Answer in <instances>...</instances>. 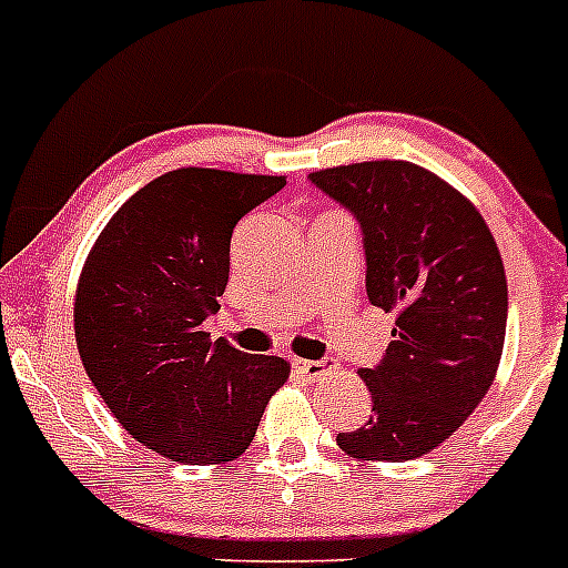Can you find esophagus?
I'll list each match as a JSON object with an SVG mask.
<instances>
[{
    "instance_id": "34e87169",
    "label": "esophagus",
    "mask_w": 568,
    "mask_h": 568,
    "mask_svg": "<svg viewBox=\"0 0 568 568\" xmlns=\"http://www.w3.org/2000/svg\"><path fill=\"white\" fill-rule=\"evenodd\" d=\"M295 369L307 375V378L321 381V378H327V375H333L338 366H335L329 358H318V361H295Z\"/></svg>"
}]
</instances>
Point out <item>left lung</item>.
<instances>
[{"mask_svg":"<svg viewBox=\"0 0 568 568\" xmlns=\"http://www.w3.org/2000/svg\"><path fill=\"white\" fill-rule=\"evenodd\" d=\"M361 227L369 304L395 313L381 361L358 369L373 415L338 433L364 460L433 453L489 393L506 338V273L484 215L438 175L409 162L310 173Z\"/></svg>","mask_w":568,"mask_h":568,"instance_id":"left-lung-1","label":"left lung"}]
</instances>
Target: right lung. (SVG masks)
<instances>
[{
  "instance_id": "add662e5",
  "label": "right lung",
  "mask_w": 568,
  "mask_h": 568,
  "mask_svg": "<svg viewBox=\"0 0 568 568\" xmlns=\"http://www.w3.org/2000/svg\"><path fill=\"white\" fill-rule=\"evenodd\" d=\"M284 184V175L173 170L130 195L90 250L73 310L79 355L115 420L164 458H239L287 381L278 355L204 333L227 287L235 224Z\"/></svg>"
}]
</instances>
